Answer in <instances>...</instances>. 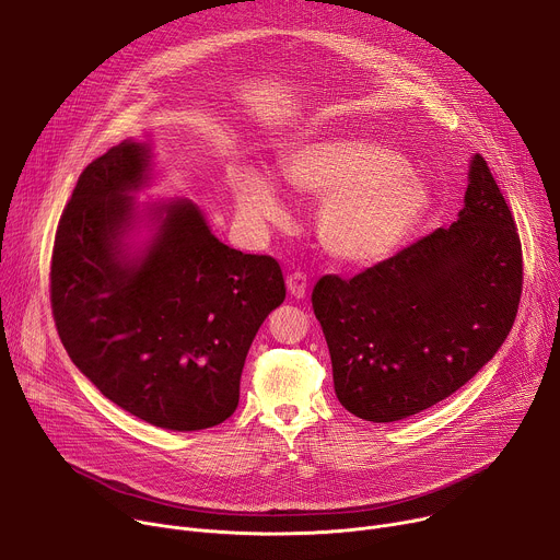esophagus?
Wrapping results in <instances>:
<instances>
[{
	"mask_svg": "<svg viewBox=\"0 0 560 560\" xmlns=\"http://www.w3.org/2000/svg\"><path fill=\"white\" fill-rule=\"evenodd\" d=\"M285 288H288L290 296L303 299L305 292H307V277H305L303 272H292V275L285 279Z\"/></svg>",
	"mask_w": 560,
	"mask_h": 560,
	"instance_id": "esophagus-1",
	"label": "esophagus"
}]
</instances>
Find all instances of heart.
<instances>
[{
  "label": "heart",
  "instance_id": "obj_1",
  "mask_svg": "<svg viewBox=\"0 0 560 560\" xmlns=\"http://www.w3.org/2000/svg\"><path fill=\"white\" fill-rule=\"evenodd\" d=\"M285 182L305 195L326 197L318 236L330 255L350 264L389 257L432 208L430 184L408 171L404 154L354 137L305 141L283 154ZM238 214L253 225L279 223L285 201L279 186L255 168L232 175Z\"/></svg>",
  "mask_w": 560,
  "mask_h": 560
}]
</instances>
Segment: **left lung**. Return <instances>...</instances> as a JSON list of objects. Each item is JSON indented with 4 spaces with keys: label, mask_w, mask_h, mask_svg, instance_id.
Returning <instances> with one entry per match:
<instances>
[{
    "label": "left lung",
    "mask_w": 560,
    "mask_h": 560,
    "mask_svg": "<svg viewBox=\"0 0 560 560\" xmlns=\"http://www.w3.org/2000/svg\"><path fill=\"white\" fill-rule=\"evenodd\" d=\"M463 203L450 228L312 290L337 398L359 419L392 423L436 406L492 361L514 326L521 238L481 154L469 159Z\"/></svg>",
    "instance_id": "8db88e82"
}]
</instances>
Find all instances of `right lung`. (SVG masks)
I'll return each instance as SVG.
<instances>
[{
  "label": "right lung",
  "instance_id": "1",
  "mask_svg": "<svg viewBox=\"0 0 560 560\" xmlns=\"http://www.w3.org/2000/svg\"><path fill=\"white\" fill-rule=\"evenodd\" d=\"M152 177L150 143L132 139L79 175L55 234L52 316L72 363L115 406L154 428L206 430L236 410L285 283L272 257L221 244L195 201L139 203Z\"/></svg>",
  "mask_w": 560,
  "mask_h": 560
}]
</instances>
